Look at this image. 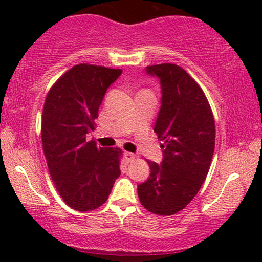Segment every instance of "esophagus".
I'll list each match as a JSON object with an SVG mask.
<instances>
[{
    "mask_svg": "<svg viewBox=\"0 0 262 262\" xmlns=\"http://www.w3.org/2000/svg\"><path fill=\"white\" fill-rule=\"evenodd\" d=\"M124 157H125V161H126L127 163L132 162V161L136 160V155H135V154H132V152H125Z\"/></svg>",
    "mask_w": 262,
    "mask_h": 262,
    "instance_id": "esophagus-1",
    "label": "esophagus"
}]
</instances>
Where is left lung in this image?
<instances>
[{
	"instance_id": "left-lung-1",
	"label": "left lung",
	"mask_w": 262,
	"mask_h": 262,
	"mask_svg": "<svg viewBox=\"0 0 262 262\" xmlns=\"http://www.w3.org/2000/svg\"><path fill=\"white\" fill-rule=\"evenodd\" d=\"M160 78L161 108L154 131L163 143L161 164L148 161L150 178L138 185V198L150 212L181 211L205 181L214 151L212 110L199 84L177 64L146 67Z\"/></svg>"
}]
</instances>
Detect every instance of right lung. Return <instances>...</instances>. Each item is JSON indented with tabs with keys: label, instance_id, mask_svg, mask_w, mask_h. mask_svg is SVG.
<instances>
[{
	"label": "right lung",
	"instance_id": "add662e5",
	"mask_svg": "<svg viewBox=\"0 0 262 262\" xmlns=\"http://www.w3.org/2000/svg\"><path fill=\"white\" fill-rule=\"evenodd\" d=\"M121 69L77 64L50 89L41 120L42 150L59 195L77 211L98 209L108 199L120 175L119 148H100L85 141L95 128L107 88Z\"/></svg>",
	"mask_w": 262,
	"mask_h": 262
}]
</instances>
